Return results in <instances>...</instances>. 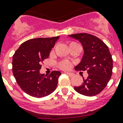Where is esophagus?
<instances>
[{"mask_svg":"<svg viewBox=\"0 0 123 123\" xmlns=\"http://www.w3.org/2000/svg\"><path fill=\"white\" fill-rule=\"evenodd\" d=\"M66 75H68V76H69V77H73V75H74V74L72 73H71V72H66Z\"/></svg>","mask_w":123,"mask_h":123,"instance_id":"obj_1","label":"esophagus"}]
</instances>
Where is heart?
Returning <instances> with one entry per match:
<instances>
[{"mask_svg": "<svg viewBox=\"0 0 123 123\" xmlns=\"http://www.w3.org/2000/svg\"><path fill=\"white\" fill-rule=\"evenodd\" d=\"M75 42L70 43V44L71 43H74ZM59 67L62 69H68L69 68L71 67V62L68 61H63L59 62Z\"/></svg>", "mask_w": 123, "mask_h": 123, "instance_id": "obj_1", "label": "heart"}]
</instances>
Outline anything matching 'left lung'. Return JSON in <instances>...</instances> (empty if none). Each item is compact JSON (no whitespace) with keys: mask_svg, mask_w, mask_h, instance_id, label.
Masks as SVG:
<instances>
[{"mask_svg":"<svg viewBox=\"0 0 123 123\" xmlns=\"http://www.w3.org/2000/svg\"><path fill=\"white\" fill-rule=\"evenodd\" d=\"M69 37L79 40L84 48L82 61L75 68L87 70L88 77L81 86L75 87L77 92L87 96L100 93L112 74L113 60L108 46L96 36L87 33L74 34Z\"/></svg>","mask_w":123,"mask_h":123,"instance_id":"left-lung-1","label":"left lung"}]
</instances>
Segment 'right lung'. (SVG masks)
I'll use <instances>...</instances> for the list:
<instances>
[{
	"label": "right lung",
	"instance_id": "1",
	"mask_svg": "<svg viewBox=\"0 0 123 123\" xmlns=\"http://www.w3.org/2000/svg\"><path fill=\"white\" fill-rule=\"evenodd\" d=\"M59 36L39 37L23 43L12 56V73L18 86L25 93L35 98L49 95L55 90L61 73H39L41 63L48 57Z\"/></svg>",
	"mask_w": 123,
	"mask_h": 123
}]
</instances>
